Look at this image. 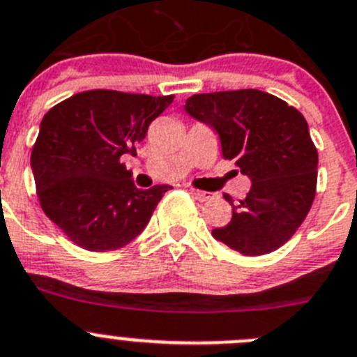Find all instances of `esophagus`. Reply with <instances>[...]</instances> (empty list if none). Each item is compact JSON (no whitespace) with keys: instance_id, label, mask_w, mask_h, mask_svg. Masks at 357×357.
I'll list each match as a JSON object with an SVG mask.
<instances>
[{"instance_id":"esophagus-1","label":"esophagus","mask_w":357,"mask_h":357,"mask_svg":"<svg viewBox=\"0 0 357 357\" xmlns=\"http://www.w3.org/2000/svg\"><path fill=\"white\" fill-rule=\"evenodd\" d=\"M191 195L195 196L196 199H199V202H208L210 198H212V192H206V191H198V189H192Z\"/></svg>"}]
</instances>
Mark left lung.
Returning a JSON list of instances; mask_svg holds the SVG:
<instances>
[{
    "instance_id": "8db88e82",
    "label": "left lung",
    "mask_w": 357,
    "mask_h": 357,
    "mask_svg": "<svg viewBox=\"0 0 357 357\" xmlns=\"http://www.w3.org/2000/svg\"><path fill=\"white\" fill-rule=\"evenodd\" d=\"M185 112L217 131L224 159H235L252 188L231 203L229 224L213 238L243 256L282 247L307 217L317 188V149L303 115L273 94L257 89L195 94Z\"/></svg>"
}]
</instances>
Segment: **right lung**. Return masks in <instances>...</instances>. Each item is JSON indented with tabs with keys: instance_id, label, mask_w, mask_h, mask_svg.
<instances>
[{
	"instance_id": "1",
	"label": "right lung",
	"mask_w": 357,
	"mask_h": 357,
	"mask_svg": "<svg viewBox=\"0 0 357 357\" xmlns=\"http://www.w3.org/2000/svg\"><path fill=\"white\" fill-rule=\"evenodd\" d=\"M169 96L93 89L73 94L42 119L31 151L45 215L82 249H122L147 226L169 185L135 188L121 158L137 154Z\"/></svg>"
}]
</instances>
